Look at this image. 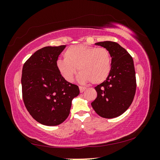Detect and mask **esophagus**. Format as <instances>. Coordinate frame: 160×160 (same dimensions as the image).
Here are the masks:
<instances>
[{
    "label": "esophagus",
    "mask_w": 160,
    "mask_h": 160,
    "mask_svg": "<svg viewBox=\"0 0 160 160\" xmlns=\"http://www.w3.org/2000/svg\"><path fill=\"white\" fill-rule=\"evenodd\" d=\"M79 88H80V92L81 93L83 92L86 90L85 88H84V87H82V86H80Z\"/></svg>",
    "instance_id": "1"
}]
</instances>
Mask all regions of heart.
Here are the masks:
<instances>
[{
    "label": "heart",
    "instance_id": "b5f03b06",
    "mask_svg": "<svg viewBox=\"0 0 160 160\" xmlns=\"http://www.w3.org/2000/svg\"><path fill=\"white\" fill-rule=\"evenodd\" d=\"M64 60H58L56 66L68 82H72L77 68L80 72L78 80L82 83L91 82L97 85L107 80L112 70V56L104 47L79 44L68 48Z\"/></svg>",
    "mask_w": 160,
    "mask_h": 160
}]
</instances>
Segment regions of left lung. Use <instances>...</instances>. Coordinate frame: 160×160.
<instances>
[{"mask_svg": "<svg viewBox=\"0 0 160 160\" xmlns=\"http://www.w3.org/2000/svg\"><path fill=\"white\" fill-rule=\"evenodd\" d=\"M95 44L109 51L112 70L107 80L94 88L97 96L91 105L101 117L113 118L125 112L134 99L136 78L133 60L118 43L106 41Z\"/></svg>", "mask_w": 160, "mask_h": 160, "instance_id": "left-lung-1", "label": "left lung"}]
</instances>
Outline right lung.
I'll return each mask as SVG.
<instances>
[{"mask_svg":"<svg viewBox=\"0 0 160 160\" xmlns=\"http://www.w3.org/2000/svg\"><path fill=\"white\" fill-rule=\"evenodd\" d=\"M66 47L39 49L22 68L24 104L32 118L43 125L63 123L69 116L72 99L80 94L78 86L65 80L56 66L58 56Z\"/></svg>","mask_w":160,"mask_h":160,"instance_id":"1","label":"right lung"}]
</instances>
